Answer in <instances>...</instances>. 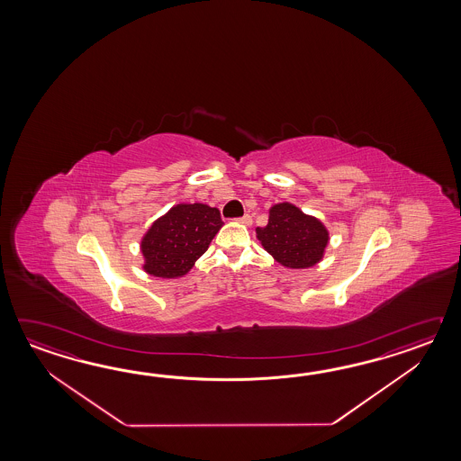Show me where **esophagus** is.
<instances>
[{
  "label": "esophagus",
  "mask_w": 461,
  "mask_h": 461,
  "mask_svg": "<svg viewBox=\"0 0 461 461\" xmlns=\"http://www.w3.org/2000/svg\"><path fill=\"white\" fill-rule=\"evenodd\" d=\"M240 224H244V226H250L252 224V216L250 214H245V216L239 217L237 219Z\"/></svg>",
  "instance_id": "esophagus-1"
}]
</instances>
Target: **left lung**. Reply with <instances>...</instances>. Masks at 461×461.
I'll return each mask as SVG.
<instances>
[{"mask_svg":"<svg viewBox=\"0 0 461 461\" xmlns=\"http://www.w3.org/2000/svg\"><path fill=\"white\" fill-rule=\"evenodd\" d=\"M257 237L265 250L288 268H308L318 264L328 244L326 227L288 203L270 209L268 224L257 227Z\"/></svg>","mask_w":461,"mask_h":461,"instance_id":"obj_1","label":"left lung"}]
</instances>
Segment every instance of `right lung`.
Here are the masks:
<instances>
[{
	"label": "right lung",
	"instance_id": "add662e5",
	"mask_svg": "<svg viewBox=\"0 0 461 461\" xmlns=\"http://www.w3.org/2000/svg\"><path fill=\"white\" fill-rule=\"evenodd\" d=\"M221 212L206 204H177L149 227L141 240L145 272L161 278L187 274L222 227Z\"/></svg>",
	"mask_w": 461,
	"mask_h": 461
}]
</instances>
